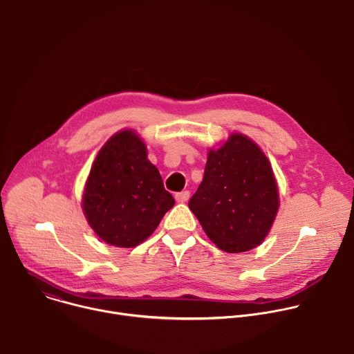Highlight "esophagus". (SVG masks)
<instances>
[{
    "instance_id": "esophagus-1",
    "label": "esophagus",
    "mask_w": 354,
    "mask_h": 354,
    "mask_svg": "<svg viewBox=\"0 0 354 354\" xmlns=\"http://www.w3.org/2000/svg\"><path fill=\"white\" fill-rule=\"evenodd\" d=\"M189 197H190V192L189 190H183V192L175 194V200L178 201V203H185V201L189 200Z\"/></svg>"
}]
</instances>
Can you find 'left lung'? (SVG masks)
Returning a JSON list of instances; mask_svg holds the SVG:
<instances>
[{"instance_id":"1","label":"left lung","mask_w":354,"mask_h":354,"mask_svg":"<svg viewBox=\"0 0 354 354\" xmlns=\"http://www.w3.org/2000/svg\"><path fill=\"white\" fill-rule=\"evenodd\" d=\"M279 206V187L268 157L241 133H232L209 151L203 180L189 200V209L207 236L228 254L261 245Z\"/></svg>"}]
</instances>
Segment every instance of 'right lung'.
Instances as JSON below:
<instances>
[{
	"instance_id": "1",
	"label": "right lung",
	"mask_w": 354,
	"mask_h": 354,
	"mask_svg": "<svg viewBox=\"0 0 354 354\" xmlns=\"http://www.w3.org/2000/svg\"><path fill=\"white\" fill-rule=\"evenodd\" d=\"M174 205L136 131L120 130L99 149L85 183L82 210L104 242L137 246L156 231Z\"/></svg>"
}]
</instances>
